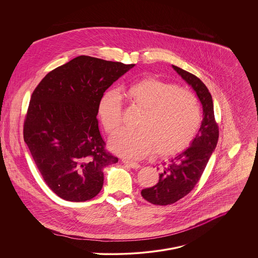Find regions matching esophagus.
Here are the masks:
<instances>
[{
	"mask_svg": "<svg viewBox=\"0 0 258 258\" xmlns=\"http://www.w3.org/2000/svg\"><path fill=\"white\" fill-rule=\"evenodd\" d=\"M122 163L126 165H128L129 167H132V168H135V169H138L140 168L141 165L138 163H135V162H131V161H126V160H122Z\"/></svg>",
	"mask_w": 258,
	"mask_h": 258,
	"instance_id": "esophagus-1",
	"label": "esophagus"
}]
</instances>
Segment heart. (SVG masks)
<instances>
[{"instance_id":"heart-1","label":"heart","mask_w":258,"mask_h":258,"mask_svg":"<svg viewBox=\"0 0 258 258\" xmlns=\"http://www.w3.org/2000/svg\"><path fill=\"white\" fill-rule=\"evenodd\" d=\"M131 105L144 109L138 129H122L109 141L110 149L126 159H141L155 152L160 156L183 151L195 137L201 111L194 95L164 81L145 78L121 91ZM97 114L107 133L117 130L122 122V101L115 91L101 95Z\"/></svg>"}]
</instances>
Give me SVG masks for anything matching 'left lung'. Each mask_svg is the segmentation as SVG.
I'll return each mask as SVG.
<instances>
[{
	"label": "left lung",
	"mask_w": 258,
	"mask_h": 258,
	"mask_svg": "<svg viewBox=\"0 0 258 258\" xmlns=\"http://www.w3.org/2000/svg\"><path fill=\"white\" fill-rule=\"evenodd\" d=\"M172 68L197 94L203 108V119L190 147L164 164L155 186L141 191L143 198L155 205H169L187 195L199 181L219 139V128L209 90L193 74L174 65Z\"/></svg>",
	"instance_id": "8db88e82"
}]
</instances>
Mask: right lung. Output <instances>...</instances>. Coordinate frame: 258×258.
<instances>
[{
	"instance_id": "right-lung-1",
	"label": "right lung",
	"mask_w": 258,
	"mask_h": 258,
	"mask_svg": "<svg viewBox=\"0 0 258 258\" xmlns=\"http://www.w3.org/2000/svg\"><path fill=\"white\" fill-rule=\"evenodd\" d=\"M135 64L79 56L51 71L31 95L24 139L45 183L64 200L84 202L103 185V169L116 164L97 121L101 95Z\"/></svg>"
}]
</instances>
